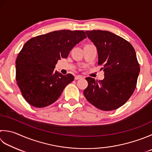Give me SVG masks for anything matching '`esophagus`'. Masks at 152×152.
<instances>
[{"label": "esophagus", "mask_w": 152, "mask_h": 152, "mask_svg": "<svg viewBox=\"0 0 152 152\" xmlns=\"http://www.w3.org/2000/svg\"><path fill=\"white\" fill-rule=\"evenodd\" d=\"M83 77L82 76H75V80H80V79H82Z\"/></svg>", "instance_id": "obj_1"}]
</instances>
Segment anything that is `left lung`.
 Returning <instances> with one entry per match:
<instances>
[{
	"instance_id": "left-lung-1",
	"label": "left lung",
	"mask_w": 152,
	"mask_h": 152,
	"mask_svg": "<svg viewBox=\"0 0 152 152\" xmlns=\"http://www.w3.org/2000/svg\"><path fill=\"white\" fill-rule=\"evenodd\" d=\"M97 47L98 65L104 71L103 80L88 77L84 95L89 102L102 111H112L123 105L134 91L140 72L135 50L129 41L102 30L86 31Z\"/></svg>"
}]
</instances>
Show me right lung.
<instances>
[{"mask_svg": "<svg viewBox=\"0 0 152 152\" xmlns=\"http://www.w3.org/2000/svg\"><path fill=\"white\" fill-rule=\"evenodd\" d=\"M85 38L84 31L67 29L38 35L24 44L16 61V79L29 105L45 107L58 99L74 77L62 75L55 70V65Z\"/></svg>", "mask_w": 152, "mask_h": 152, "instance_id": "right-lung-1", "label": "right lung"}]
</instances>
